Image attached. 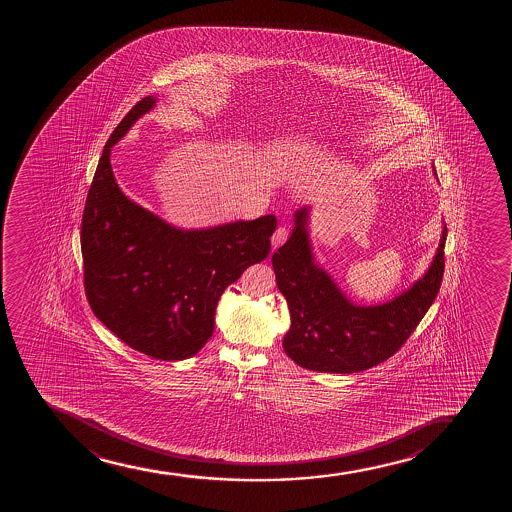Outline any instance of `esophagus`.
<instances>
[{"label": "esophagus", "instance_id": "1", "mask_svg": "<svg viewBox=\"0 0 512 512\" xmlns=\"http://www.w3.org/2000/svg\"><path fill=\"white\" fill-rule=\"evenodd\" d=\"M287 239L288 229H285V227H278V229L275 230L273 237H271V246H273V249H277V247L282 246L283 242L287 241Z\"/></svg>", "mask_w": 512, "mask_h": 512}]
</instances>
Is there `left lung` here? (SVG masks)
Instances as JSON below:
<instances>
[{
  "label": "left lung",
  "mask_w": 512,
  "mask_h": 512,
  "mask_svg": "<svg viewBox=\"0 0 512 512\" xmlns=\"http://www.w3.org/2000/svg\"><path fill=\"white\" fill-rule=\"evenodd\" d=\"M294 217L292 235L271 256L292 319L283 338L285 353L304 369L331 374L367 371L393 357L439 294L446 225L434 261L420 280L386 304L355 306L314 263L307 232L309 206Z\"/></svg>",
  "instance_id": "obj_1"
}]
</instances>
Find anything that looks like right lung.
Instances as JSON below:
<instances>
[{
    "mask_svg": "<svg viewBox=\"0 0 512 512\" xmlns=\"http://www.w3.org/2000/svg\"><path fill=\"white\" fill-rule=\"evenodd\" d=\"M155 100L143 97L109 136L80 241L85 294L97 319L133 350L174 362L212 338L220 295L270 254L277 217L183 230L131 201L112 174L111 148Z\"/></svg>",
    "mask_w": 512,
    "mask_h": 512,
    "instance_id": "obj_1",
    "label": "right lung"
}]
</instances>
